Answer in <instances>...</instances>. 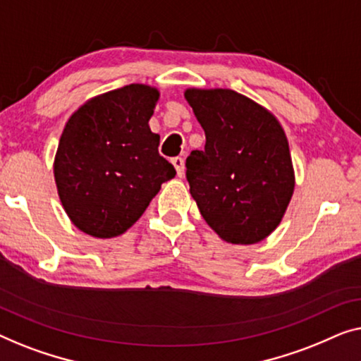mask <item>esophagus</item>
<instances>
[{
    "mask_svg": "<svg viewBox=\"0 0 361 361\" xmlns=\"http://www.w3.org/2000/svg\"><path fill=\"white\" fill-rule=\"evenodd\" d=\"M171 164H173V166L176 169V175L181 178V176L185 175V160H183L181 157H175V159L171 160Z\"/></svg>",
    "mask_w": 361,
    "mask_h": 361,
    "instance_id": "34e87169",
    "label": "esophagus"
}]
</instances>
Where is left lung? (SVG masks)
I'll use <instances>...</instances> for the list:
<instances>
[{"instance_id":"8db88e82","label":"left lung","mask_w":361,"mask_h":361,"mask_svg":"<svg viewBox=\"0 0 361 361\" xmlns=\"http://www.w3.org/2000/svg\"><path fill=\"white\" fill-rule=\"evenodd\" d=\"M204 129V150L186 159L201 216L231 243H257L276 229L294 190L288 139L270 111L232 90H186Z\"/></svg>"}]
</instances>
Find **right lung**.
Wrapping results in <instances>:
<instances>
[{"instance_id":"1","label":"right lung","mask_w":361,"mask_h":361,"mask_svg":"<svg viewBox=\"0 0 361 361\" xmlns=\"http://www.w3.org/2000/svg\"><path fill=\"white\" fill-rule=\"evenodd\" d=\"M159 91L128 85L90 99L68 119L55 155L60 201L80 231L121 235L176 175L149 128Z\"/></svg>"}]
</instances>
